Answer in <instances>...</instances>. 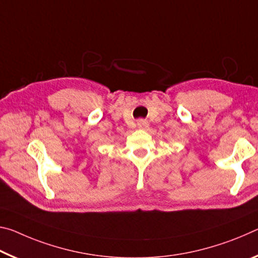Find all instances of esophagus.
<instances>
[{"label":"esophagus","mask_w":258,"mask_h":258,"mask_svg":"<svg viewBox=\"0 0 258 258\" xmlns=\"http://www.w3.org/2000/svg\"><path fill=\"white\" fill-rule=\"evenodd\" d=\"M137 126L139 129H145V128H147V126H149V123H147L145 120H139L137 122Z\"/></svg>","instance_id":"esophagus-1"}]
</instances>
